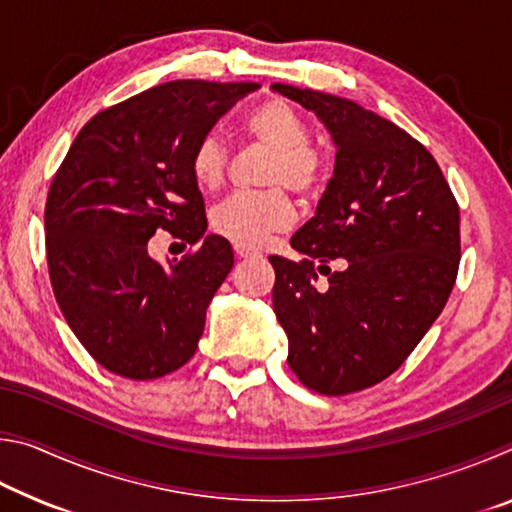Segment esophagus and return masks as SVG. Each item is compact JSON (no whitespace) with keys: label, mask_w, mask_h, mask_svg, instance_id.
<instances>
[{"label":"esophagus","mask_w":512,"mask_h":512,"mask_svg":"<svg viewBox=\"0 0 512 512\" xmlns=\"http://www.w3.org/2000/svg\"><path fill=\"white\" fill-rule=\"evenodd\" d=\"M235 253H237V257H255L257 250L246 248V246H235Z\"/></svg>","instance_id":"esophagus-1"}]
</instances>
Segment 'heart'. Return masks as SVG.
<instances>
[{
    "mask_svg": "<svg viewBox=\"0 0 512 512\" xmlns=\"http://www.w3.org/2000/svg\"><path fill=\"white\" fill-rule=\"evenodd\" d=\"M246 133L273 149L262 176L264 185L271 187L228 196L212 210L210 225L216 235L235 246L259 248L296 219L284 187L298 196H314L325 183L327 158L318 146L309 144L307 121L287 101L262 103L246 119ZM189 171L194 183L205 192H214L223 185L228 149L219 133H207L196 142L189 155Z\"/></svg>",
    "mask_w": 512,
    "mask_h": 512,
    "instance_id": "obj_1",
    "label": "heart"
}]
</instances>
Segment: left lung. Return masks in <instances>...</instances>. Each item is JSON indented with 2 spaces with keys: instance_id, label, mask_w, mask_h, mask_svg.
<instances>
[{
  "instance_id": "1",
  "label": "left lung",
  "mask_w": 512,
  "mask_h": 512,
  "mask_svg": "<svg viewBox=\"0 0 512 512\" xmlns=\"http://www.w3.org/2000/svg\"><path fill=\"white\" fill-rule=\"evenodd\" d=\"M273 90L314 110L336 144L318 210L291 237L307 259L268 257L287 361L311 391L357 393L391 377L447 305L461 262L458 203L433 155L393 121L334 94ZM332 258L341 272L326 266Z\"/></svg>"
}]
</instances>
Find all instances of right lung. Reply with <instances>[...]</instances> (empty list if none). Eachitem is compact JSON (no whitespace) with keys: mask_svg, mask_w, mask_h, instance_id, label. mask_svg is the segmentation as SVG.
<instances>
[{"mask_svg":"<svg viewBox=\"0 0 512 512\" xmlns=\"http://www.w3.org/2000/svg\"><path fill=\"white\" fill-rule=\"evenodd\" d=\"M257 83L171 81L94 115L69 146L45 205L49 280L65 320L103 368L158 379L194 357L205 311L228 277V239L205 235L189 171L196 142ZM155 231L196 251L164 267Z\"/></svg>","mask_w":512,"mask_h":512,"instance_id":"add662e5","label":"right lung"}]
</instances>
